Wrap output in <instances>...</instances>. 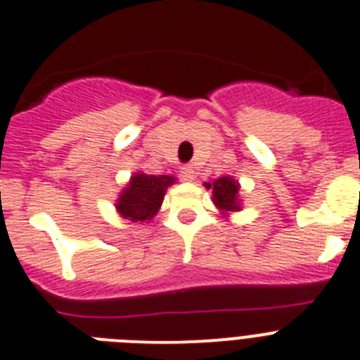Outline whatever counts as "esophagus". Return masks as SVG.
<instances>
[{
  "label": "esophagus",
  "mask_w": 360,
  "mask_h": 360,
  "mask_svg": "<svg viewBox=\"0 0 360 360\" xmlns=\"http://www.w3.org/2000/svg\"><path fill=\"white\" fill-rule=\"evenodd\" d=\"M181 175L185 177V179H194L195 177V170L192 165H185L181 168Z\"/></svg>",
  "instance_id": "obj_1"
}]
</instances>
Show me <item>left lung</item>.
Instances as JSON below:
<instances>
[{
  "instance_id": "8db88e82",
  "label": "left lung",
  "mask_w": 360,
  "mask_h": 360,
  "mask_svg": "<svg viewBox=\"0 0 360 360\" xmlns=\"http://www.w3.org/2000/svg\"><path fill=\"white\" fill-rule=\"evenodd\" d=\"M209 188H212V198H214V203L218 209L226 210V212H235V210H240L238 205V183L231 177H220L216 179L212 185H207Z\"/></svg>"
}]
</instances>
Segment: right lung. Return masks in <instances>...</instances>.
Segmentation results:
<instances>
[{
    "mask_svg": "<svg viewBox=\"0 0 360 360\" xmlns=\"http://www.w3.org/2000/svg\"><path fill=\"white\" fill-rule=\"evenodd\" d=\"M175 183L172 175L134 174L127 188L122 192L116 209L131 221L151 220L159 212L166 188Z\"/></svg>",
    "mask_w": 360,
    "mask_h": 360,
    "instance_id": "1",
    "label": "right lung"
}]
</instances>
